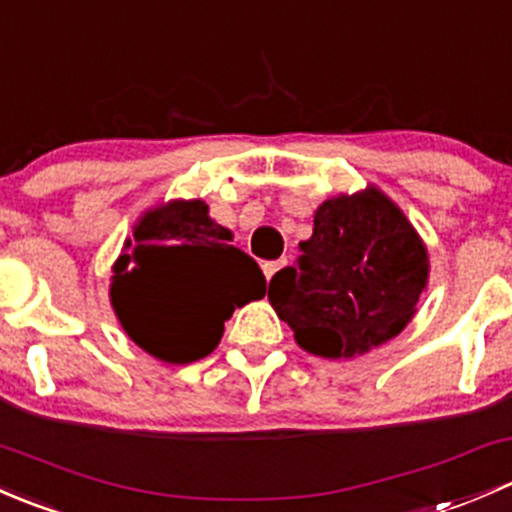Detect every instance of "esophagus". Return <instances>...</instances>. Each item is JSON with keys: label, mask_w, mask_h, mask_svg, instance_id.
Wrapping results in <instances>:
<instances>
[{"label": "esophagus", "mask_w": 512, "mask_h": 512, "mask_svg": "<svg viewBox=\"0 0 512 512\" xmlns=\"http://www.w3.org/2000/svg\"><path fill=\"white\" fill-rule=\"evenodd\" d=\"M287 265V260H275V262H265V277L267 280H272V277L277 275V272L282 270V267Z\"/></svg>", "instance_id": "obj_1"}]
</instances>
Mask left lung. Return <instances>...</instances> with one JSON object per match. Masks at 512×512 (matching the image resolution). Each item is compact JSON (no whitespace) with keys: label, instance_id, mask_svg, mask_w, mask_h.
I'll use <instances>...</instances> for the list:
<instances>
[{"label":"left lung","instance_id":"8db88e82","mask_svg":"<svg viewBox=\"0 0 512 512\" xmlns=\"http://www.w3.org/2000/svg\"><path fill=\"white\" fill-rule=\"evenodd\" d=\"M426 242L376 185L339 193L314 210L312 237L267 299L304 352L354 359L399 337L428 289Z\"/></svg>","mask_w":512,"mask_h":512}]
</instances>
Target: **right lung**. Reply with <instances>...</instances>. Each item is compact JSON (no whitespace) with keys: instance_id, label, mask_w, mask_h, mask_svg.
Instances as JSON below:
<instances>
[{"instance_id":"1","label":"right lung","mask_w":512,"mask_h":512,"mask_svg":"<svg viewBox=\"0 0 512 512\" xmlns=\"http://www.w3.org/2000/svg\"><path fill=\"white\" fill-rule=\"evenodd\" d=\"M205 200L148 208L113 262L111 307L123 332L165 364H190L220 344L235 307L265 297V275Z\"/></svg>"}]
</instances>
